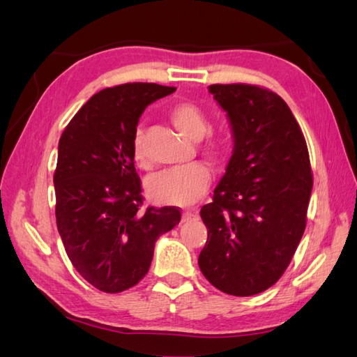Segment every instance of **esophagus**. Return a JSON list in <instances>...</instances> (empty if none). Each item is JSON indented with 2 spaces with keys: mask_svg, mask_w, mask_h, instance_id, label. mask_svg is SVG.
<instances>
[{
  "mask_svg": "<svg viewBox=\"0 0 357 357\" xmlns=\"http://www.w3.org/2000/svg\"><path fill=\"white\" fill-rule=\"evenodd\" d=\"M198 218V208H190L185 210L183 213V221H190V219Z\"/></svg>",
  "mask_w": 357,
  "mask_h": 357,
  "instance_id": "esophagus-1",
  "label": "esophagus"
}]
</instances>
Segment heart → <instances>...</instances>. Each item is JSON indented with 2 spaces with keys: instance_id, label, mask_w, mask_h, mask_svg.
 <instances>
[{
  "instance_id": "heart-1",
  "label": "heart",
  "mask_w": 357,
  "mask_h": 357,
  "mask_svg": "<svg viewBox=\"0 0 357 357\" xmlns=\"http://www.w3.org/2000/svg\"><path fill=\"white\" fill-rule=\"evenodd\" d=\"M169 118L173 126L187 138L198 141L206 135L201 150L211 161L222 159L229 150L230 133L225 128L208 130L210 121L201 105L190 101L178 102L169 110ZM132 156L139 169L147 170L151 167V161L142 144L141 132L136 133L133 139ZM210 181L211 173L206 164L190 162L158 173L147 183V192L155 202L169 204V206H188L206 193Z\"/></svg>"
}]
</instances>
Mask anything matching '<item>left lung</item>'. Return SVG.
<instances>
[{"instance_id":"1","label":"left lung","mask_w":357,"mask_h":357,"mask_svg":"<svg viewBox=\"0 0 357 357\" xmlns=\"http://www.w3.org/2000/svg\"><path fill=\"white\" fill-rule=\"evenodd\" d=\"M227 112L233 153L213 202L201 208L199 268L211 285L252 296L276 284L307 224L313 176L304 135L287 102L250 84L208 87Z\"/></svg>"}]
</instances>
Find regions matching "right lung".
Here are the masks:
<instances>
[{
  "mask_svg": "<svg viewBox=\"0 0 357 357\" xmlns=\"http://www.w3.org/2000/svg\"><path fill=\"white\" fill-rule=\"evenodd\" d=\"M127 82L95 93L59 138L53 174L56 227L73 267L104 293L147 275L155 242L181 221L178 207H142L132 146L149 104L174 92Z\"/></svg>",
  "mask_w": 357,
  "mask_h": 357,
  "instance_id": "right-lung-1",
  "label": "right lung"
}]
</instances>
